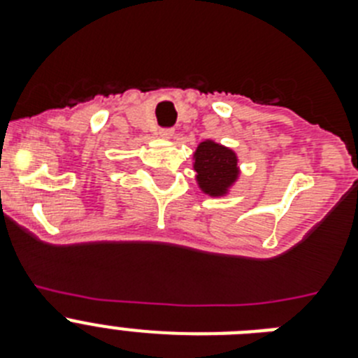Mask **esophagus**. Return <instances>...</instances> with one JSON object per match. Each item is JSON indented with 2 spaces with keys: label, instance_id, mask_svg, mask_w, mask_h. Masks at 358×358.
I'll return each mask as SVG.
<instances>
[{
  "label": "esophagus",
  "instance_id": "esophagus-1",
  "mask_svg": "<svg viewBox=\"0 0 358 358\" xmlns=\"http://www.w3.org/2000/svg\"><path fill=\"white\" fill-rule=\"evenodd\" d=\"M159 136H161V138H172V136H173V129H170V127L159 129Z\"/></svg>",
  "mask_w": 358,
  "mask_h": 358
}]
</instances>
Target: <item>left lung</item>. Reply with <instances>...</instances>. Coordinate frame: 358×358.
<instances>
[{"instance_id": "1", "label": "left lung", "mask_w": 358, "mask_h": 358, "mask_svg": "<svg viewBox=\"0 0 358 358\" xmlns=\"http://www.w3.org/2000/svg\"><path fill=\"white\" fill-rule=\"evenodd\" d=\"M195 172L201 188L210 195H224L238 176L235 152L213 141H204L195 152Z\"/></svg>"}]
</instances>
